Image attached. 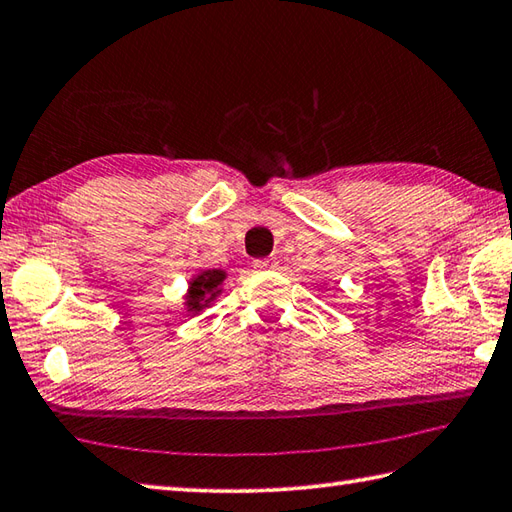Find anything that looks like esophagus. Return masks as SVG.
<instances>
[{"instance_id":"34e87169","label":"esophagus","mask_w":512,"mask_h":512,"mask_svg":"<svg viewBox=\"0 0 512 512\" xmlns=\"http://www.w3.org/2000/svg\"><path fill=\"white\" fill-rule=\"evenodd\" d=\"M253 266H255V270H270V268H275L277 264L273 262V259H257Z\"/></svg>"}]
</instances>
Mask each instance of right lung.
<instances>
[{
	"mask_svg": "<svg viewBox=\"0 0 512 512\" xmlns=\"http://www.w3.org/2000/svg\"><path fill=\"white\" fill-rule=\"evenodd\" d=\"M226 270L222 268H206L199 270L197 275L190 277L188 290L184 295V310L188 315H199L206 310L215 299L222 295V286L226 279Z\"/></svg>",
	"mask_w": 512,
	"mask_h": 512,
	"instance_id": "right-lung-1",
	"label": "right lung"
}]
</instances>
